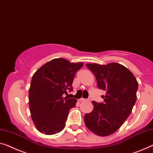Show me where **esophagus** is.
<instances>
[{
	"mask_svg": "<svg viewBox=\"0 0 153 153\" xmlns=\"http://www.w3.org/2000/svg\"><path fill=\"white\" fill-rule=\"evenodd\" d=\"M80 101L82 102H89L90 101V99H84V98H81L80 99Z\"/></svg>",
	"mask_w": 153,
	"mask_h": 153,
	"instance_id": "obj_1",
	"label": "esophagus"
}]
</instances>
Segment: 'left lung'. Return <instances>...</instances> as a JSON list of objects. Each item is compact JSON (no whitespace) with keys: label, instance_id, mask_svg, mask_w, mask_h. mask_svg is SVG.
Listing matches in <instances>:
<instances>
[{"label":"left lung","instance_id":"8db88e82","mask_svg":"<svg viewBox=\"0 0 153 153\" xmlns=\"http://www.w3.org/2000/svg\"><path fill=\"white\" fill-rule=\"evenodd\" d=\"M100 89L106 91L104 102L93 101V110L84 115L86 126L99 136L115 133L128 117L137 100L138 82L131 71L120 64H86Z\"/></svg>","mask_w":153,"mask_h":153}]
</instances>
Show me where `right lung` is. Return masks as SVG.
<instances>
[{"instance_id":"1","label":"right lung","mask_w":153,"mask_h":153,"mask_svg":"<svg viewBox=\"0 0 153 153\" xmlns=\"http://www.w3.org/2000/svg\"><path fill=\"white\" fill-rule=\"evenodd\" d=\"M83 63H71L64 58L53 59L33 74L29 90V105L31 119L36 128L45 135L62 131L69 110L77 100L63 97Z\"/></svg>"}]
</instances>
